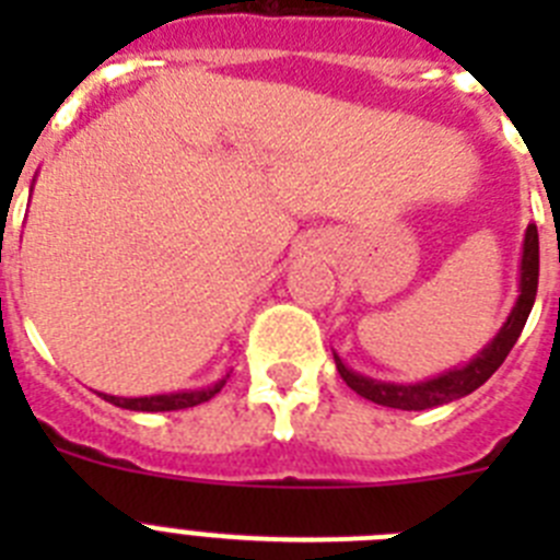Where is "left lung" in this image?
<instances>
[{"label":"left lung","instance_id":"left-lung-1","mask_svg":"<svg viewBox=\"0 0 560 560\" xmlns=\"http://www.w3.org/2000/svg\"><path fill=\"white\" fill-rule=\"evenodd\" d=\"M538 291V230L536 224L527 226L522 241V260H518V296L513 303L511 314L504 319V325L499 328V334L493 336L482 350H479L474 359H468L459 368L446 370V373H438L432 378L423 381H407V384H398V381H381L370 378V375H361L355 370H350L345 361L339 359V353H334L336 370L345 378L353 393H359L361 398L373 400L378 407L389 409H407V412H420V409L443 407V404H452V400L465 398L471 395L474 389H479L485 381L491 378L499 370L508 353L513 350L516 339L522 336L524 323L530 316L533 303H536Z\"/></svg>","mask_w":560,"mask_h":560}]
</instances>
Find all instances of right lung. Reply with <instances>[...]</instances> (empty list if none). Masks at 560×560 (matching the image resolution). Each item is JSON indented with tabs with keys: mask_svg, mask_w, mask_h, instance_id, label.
<instances>
[{
	"mask_svg": "<svg viewBox=\"0 0 560 560\" xmlns=\"http://www.w3.org/2000/svg\"><path fill=\"white\" fill-rule=\"evenodd\" d=\"M230 373L221 375L215 384L201 389H179V393H160V395H140V398H122V395H106L97 393L103 400L114 404L120 409H131V412H176V409H190L199 407L205 400H210L212 395H219L221 387L226 384Z\"/></svg>",
	"mask_w": 560,
	"mask_h": 560,
	"instance_id": "obj_1",
	"label": "right lung"
}]
</instances>
